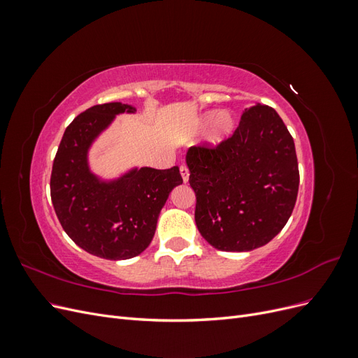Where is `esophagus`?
Segmentation results:
<instances>
[{"mask_svg": "<svg viewBox=\"0 0 358 358\" xmlns=\"http://www.w3.org/2000/svg\"><path fill=\"white\" fill-rule=\"evenodd\" d=\"M179 170H180V176H182L183 182H188V178H189V169H188L185 164H182Z\"/></svg>", "mask_w": 358, "mask_h": 358, "instance_id": "34e87169", "label": "esophagus"}]
</instances>
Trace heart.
<instances>
[{
  "label": "heart",
  "mask_w": 358,
  "mask_h": 358,
  "mask_svg": "<svg viewBox=\"0 0 358 358\" xmlns=\"http://www.w3.org/2000/svg\"><path fill=\"white\" fill-rule=\"evenodd\" d=\"M212 116L213 115L206 116L204 117V122H208ZM234 127H236L234 116L230 112H221L218 116H216V121L213 124V128L210 129V134H209L210 142H213V143L222 142L224 138H227L233 133Z\"/></svg>",
  "instance_id": "1"
}]
</instances>
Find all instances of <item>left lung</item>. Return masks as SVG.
Masks as SVG:
<instances>
[{
    "instance_id": "8db88e82",
    "label": "left lung",
    "mask_w": 358,
    "mask_h": 358,
    "mask_svg": "<svg viewBox=\"0 0 358 358\" xmlns=\"http://www.w3.org/2000/svg\"><path fill=\"white\" fill-rule=\"evenodd\" d=\"M187 164L197 229L220 251L263 246L289 220L300 182L297 155L272 107H248L230 137L189 148Z\"/></svg>"
}]
</instances>
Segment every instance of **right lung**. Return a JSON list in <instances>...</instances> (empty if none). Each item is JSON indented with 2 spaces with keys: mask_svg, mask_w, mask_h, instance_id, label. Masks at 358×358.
<instances>
[{
  "mask_svg": "<svg viewBox=\"0 0 358 358\" xmlns=\"http://www.w3.org/2000/svg\"><path fill=\"white\" fill-rule=\"evenodd\" d=\"M136 107L106 103L90 107L66 128L53 159L50 197L70 239L95 257L127 259L142 254L171 189L183 182L179 167L134 169L112 182L90 171L88 149L119 113Z\"/></svg>",
  "mask_w": 358,
  "mask_h": 358,
  "instance_id": "obj_1",
  "label": "right lung"
}]
</instances>
